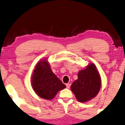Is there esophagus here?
Instances as JSON below:
<instances>
[{
  "instance_id": "1",
  "label": "esophagus",
  "mask_w": 125,
  "mask_h": 125,
  "mask_svg": "<svg viewBox=\"0 0 125 125\" xmlns=\"http://www.w3.org/2000/svg\"><path fill=\"white\" fill-rule=\"evenodd\" d=\"M70 85H71V84L70 83H68V84H66V88H70Z\"/></svg>"
}]
</instances>
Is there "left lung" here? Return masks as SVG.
I'll return each instance as SVG.
<instances>
[{"label": "left lung", "mask_w": 125, "mask_h": 125, "mask_svg": "<svg viewBox=\"0 0 125 125\" xmlns=\"http://www.w3.org/2000/svg\"><path fill=\"white\" fill-rule=\"evenodd\" d=\"M78 79L71 85V90L80 102L91 100L98 94L101 86V79L95 64L88 65L80 70Z\"/></svg>", "instance_id": "obj_1"}]
</instances>
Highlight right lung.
I'll return each mask as SVG.
<instances>
[{"label": "right lung", "instance_id": "right-lung-1", "mask_svg": "<svg viewBox=\"0 0 125 125\" xmlns=\"http://www.w3.org/2000/svg\"><path fill=\"white\" fill-rule=\"evenodd\" d=\"M31 78L32 86L35 93L42 98L47 100L53 99L57 92L66 88L51 70L46 59L36 64Z\"/></svg>", "mask_w": 125, "mask_h": 125}]
</instances>
